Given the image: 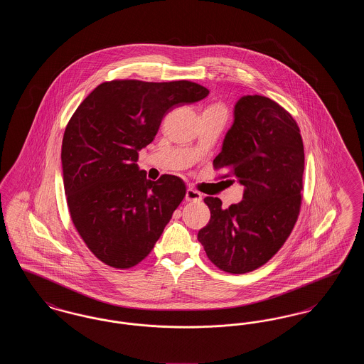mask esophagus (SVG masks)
I'll list each match as a JSON object with an SVG mask.
<instances>
[{
    "mask_svg": "<svg viewBox=\"0 0 364 364\" xmlns=\"http://www.w3.org/2000/svg\"><path fill=\"white\" fill-rule=\"evenodd\" d=\"M186 200H188V202L202 200V193L196 190H193V188H188L187 192H186Z\"/></svg>",
    "mask_w": 364,
    "mask_h": 364,
    "instance_id": "1",
    "label": "esophagus"
}]
</instances>
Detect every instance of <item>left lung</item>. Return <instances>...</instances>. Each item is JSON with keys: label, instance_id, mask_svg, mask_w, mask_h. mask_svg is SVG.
I'll list each match as a JSON object with an SVG mask.
<instances>
[{"label": "left lung", "instance_id": "8db88e82", "mask_svg": "<svg viewBox=\"0 0 364 364\" xmlns=\"http://www.w3.org/2000/svg\"><path fill=\"white\" fill-rule=\"evenodd\" d=\"M233 114L213 165L244 186L242 200L225 208L221 199L205 198L211 217L198 240L217 267L242 274L272 259L294 229L304 147L294 117L270 98L244 95Z\"/></svg>", "mask_w": 364, "mask_h": 364}]
</instances>
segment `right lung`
<instances>
[{
  "label": "right lung",
  "instance_id": "right-lung-1",
  "mask_svg": "<svg viewBox=\"0 0 364 364\" xmlns=\"http://www.w3.org/2000/svg\"><path fill=\"white\" fill-rule=\"evenodd\" d=\"M208 95L188 80L105 82L79 105L65 128L61 164L72 223L105 264L129 269L144 259L186 196L184 181H156L139 169V151L150 144L176 106Z\"/></svg>",
  "mask_w": 364,
  "mask_h": 364
}]
</instances>
